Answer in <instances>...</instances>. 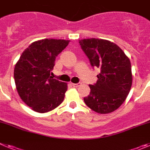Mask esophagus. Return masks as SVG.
<instances>
[{"label":"esophagus","instance_id":"esophagus-1","mask_svg":"<svg viewBox=\"0 0 150 150\" xmlns=\"http://www.w3.org/2000/svg\"><path fill=\"white\" fill-rule=\"evenodd\" d=\"M71 85L72 86L74 87H79V86H80V83H71Z\"/></svg>","mask_w":150,"mask_h":150}]
</instances>
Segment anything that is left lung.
<instances>
[{"label":"left lung","mask_w":150,"mask_h":150,"mask_svg":"<svg viewBox=\"0 0 150 150\" xmlns=\"http://www.w3.org/2000/svg\"><path fill=\"white\" fill-rule=\"evenodd\" d=\"M79 44L92 67L100 70L98 81L89 85L85 104L100 114L110 113L124 103L132 85V65L128 57L116 43L107 40H79Z\"/></svg>","instance_id":"1"}]
</instances>
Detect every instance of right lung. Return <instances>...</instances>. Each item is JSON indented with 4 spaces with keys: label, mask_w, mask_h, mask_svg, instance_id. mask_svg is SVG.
Returning <instances> with one entry per match:
<instances>
[{
    "label": "right lung",
    "mask_w": 150,
    "mask_h": 150,
    "mask_svg": "<svg viewBox=\"0 0 150 150\" xmlns=\"http://www.w3.org/2000/svg\"><path fill=\"white\" fill-rule=\"evenodd\" d=\"M70 40L43 39L33 42L22 52L14 68V79L22 101L40 113L50 112L63 102L67 83L50 76L55 58Z\"/></svg>",
    "instance_id": "1"
}]
</instances>
